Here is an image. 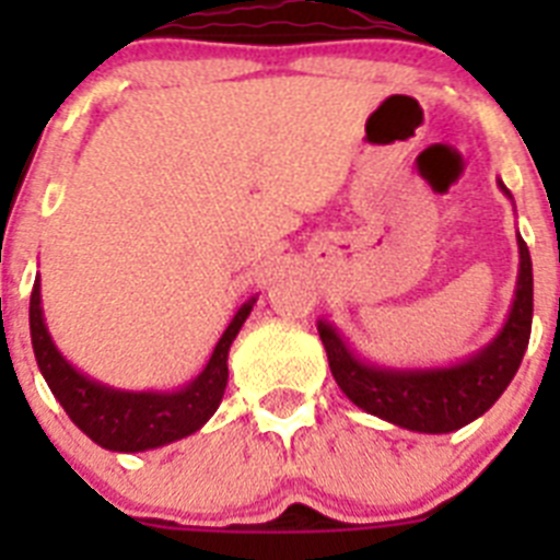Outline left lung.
I'll return each instance as SVG.
<instances>
[{"instance_id": "left-lung-1", "label": "left lung", "mask_w": 560, "mask_h": 560, "mask_svg": "<svg viewBox=\"0 0 560 560\" xmlns=\"http://www.w3.org/2000/svg\"><path fill=\"white\" fill-rule=\"evenodd\" d=\"M502 192L511 190L499 182ZM518 241V277L511 314L485 348L448 368H384L361 359L345 336L319 319L316 330L328 353L336 384L355 407L409 432L446 434L468 427L508 389L524 359L533 325V260Z\"/></svg>"}]
</instances>
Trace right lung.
Returning a JSON list of instances; mask_svg holds the SVG:
<instances>
[{"mask_svg": "<svg viewBox=\"0 0 560 560\" xmlns=\"http://www.w3.org/2000/svg\"><path fill=\"white\" fill-rule=\"evenodd\" d=\"M255 303L257 296H252L235 311L205 370L192 381H187L185 387L167 389V393L114 389L72 368L56 348L47 323H44L38 280L33 283V294H30V339H33V353H36L38 370H42L47 387L52 389L69 420L86 438H92L97 446L108 448V452H148V448L167 446L173 440L199 432L215 415L221 398H224L226 378H230L226 355H230L232 341Z\"/></svg>", "mask_w": 560, "mask_h": 560, "instance_id": "add662e5", "label": "right lung"}]
</instances>
